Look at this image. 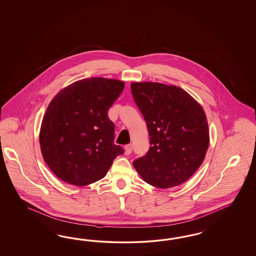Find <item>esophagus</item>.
Here are the masks:
<instances>
[{
  "label": "esophagus",
  "instance_id": "obj_1",
  "mask_svg": "<svg viewBox=\"0 0 256 256\" xmlns=\"http://www.w3.org/2000/svg\"><path fill=\"white\" fill-rule=\"evenodd\" d=\"M124 151H126V155H130V154H132V144H126V146H124Z\"/></svg>",
  "mask_w": 256,
  "mask_h": 256
}]
</instances>
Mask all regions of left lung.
<instances>
[{"label": "left lung", "instance_id": "left-lung-1", "mask_svg": "<svg viewBox=\"0 0 256 256\" xmlns=\"http://www.w3.org/2000/svg\"><path fill=\"white\" fill-rule=\"evenodd\" d=\"M132 93L148 126L150 148L133 166L142 179L160 188L176 186L204 162L210 130L201 105L174 86L132 82Z\"/></svg>", "mask_w": 256, "mask_h": 256}]
</instances>
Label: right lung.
<instances>
[{
	"label": "right lung",
	"instance_id": "right-lung-1",
	"mask_svg": "<svg viewBox=\"0 0 256 256\" xmlns=\"http://www.w3.org/2000/svg\"><path fill=\"white\" fill-rule=\"evenodd\" d=\"M121 80L89 78L64 88L43 117L39 142L46 165L58 178L86 186L103 178L124 149L114 144L108 108L124 90Z\"/></svg>",
	"mask_w": 256,
	"mask_h": 256
}]
</instances>
